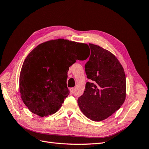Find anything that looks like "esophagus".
<instances>
[{
	"label": "esophagus",
	"instance_id": "esophagus-1",
	"mask_svg": "<svg viewBox=\"0 0 149 149\" xmlns=\"http://www.w3.org/2000/svg\"><path fill=\"white\" fill-rule=\"evenodd\" d=\"M70 91L71 93H73V92L74 91V88H71L70 89Z\"/></svg>",
	"mask_w": 149,
	"mask_h": 149
}]
</instances>
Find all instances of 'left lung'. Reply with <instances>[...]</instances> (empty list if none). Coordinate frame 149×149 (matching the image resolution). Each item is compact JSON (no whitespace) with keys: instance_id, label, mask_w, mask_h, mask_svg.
<instances>
[{"instance_id":"1","label":"left lung","mask_w":149,"mask_h":149,"mask_svg":"<svg viewBox=\"0 0 149 149\" xmlns=\"http://www.w3.org/2000/svg\"><path fill=\"white\" fill-rule=\"evenodd\" d=\"M91 55L85 65L87 82L78 104L83 114L93 121L109 118L123 104L126 97L125 74L111 52L89 43Z\"/></svg>"}]
</instances>
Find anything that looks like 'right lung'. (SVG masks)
Instances as JSON below:
<instances>
[{"instance_id": "add662e5", "label": "right lung", "mask_w": 149, "mask_h": 149, "mask_svg": "<svg viewBox=\"0 0 149 149\" xmlns=\"http://www.w3.org/2000/svg\"><path fill=\"white\" fill-rule=\"evenodd\" d=\"M88 45L59 38L43 42L30 52L20 71L19 91L22 101L33 114L46 117L55 113L70 90L66 86L69 67L86 58Z\"/></svg>"}]
</instances>
